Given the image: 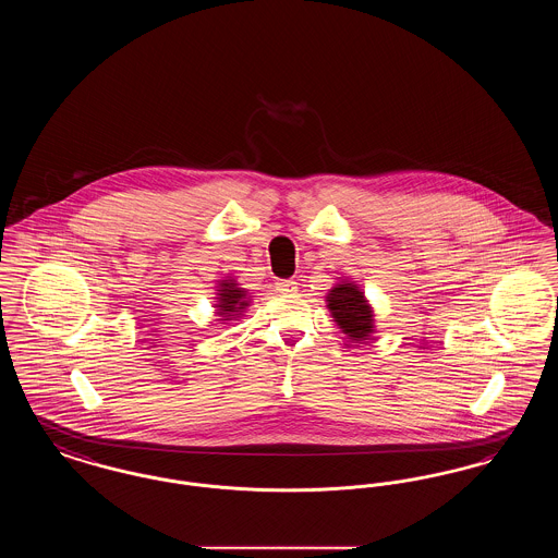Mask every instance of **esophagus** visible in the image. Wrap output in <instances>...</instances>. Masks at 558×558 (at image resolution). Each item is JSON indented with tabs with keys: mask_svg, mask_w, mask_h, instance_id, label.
<instances>
[{
	"mask_svg": "<svg viewBox=\"0 0 558 558\" xmlns=\"http://www.w3.org/2000/svg\"><path fill=\"white\" fill-rule=\"evenodd\" d=\"M276 291L294 292L296 291V282L291 280V278H287V280H278V282H276Z\"/></svg>",
	"mask_w": 558,
	"mask_h": 558,
	"instance_id": "34e87169",
	"label": "esophagus"
}]
</instances>
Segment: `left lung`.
I'll return each instance as SVG.
<instances>
[{"instance_id": "left-lung-1", "label": "left lung", "mask_w": 558, "mask_h": 558, "mask_svg": "<svg viewBox=\"0 0 558 558\" xmlns=\"http://www.w3.org/2000/svg\"><path fill=\"white\" fill-rule=\"evenodd\" d=\"M328 307L335 322L351 337V341H362L372 332V312L364 294L353 284H339L328 294Z\"/></svg>"}]
</instances>
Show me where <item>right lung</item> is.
I'll return each instance as SVG.
<instances>
[{"label":"right lung","instance_id":"1","mask_svg":"<svg viewBox=\"0 0 558 558\" xmlns=\"http://www.w3.org/2000/svg\"><path fill=\"white\" fill-rule=\"evenodd\" d=\"M246 301H244V291H240L234 282H221V291H219V316H230L236 314L240 310H244Z\"/></svg>","mask_w":558,"mask_h":558}]
</instances>
